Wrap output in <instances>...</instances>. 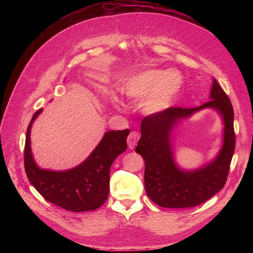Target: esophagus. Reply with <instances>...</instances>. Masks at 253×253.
<instances>
[{"mask_svg": "<svg viewBox=\"0 0 253 253\" xmlns=\"http://www.w3.org/2000/svg\"><path fill=\"white\" fill-rule=\"evenodd\" d=\"M140 138V134L136 131H132L127 139V143H128V147L130 149H134V147L137 145V142Z\"/></svg>", "mask_w": 253, "mask_h": 253, "instance_id": "1", "label": "esophagus"}]
</instances>
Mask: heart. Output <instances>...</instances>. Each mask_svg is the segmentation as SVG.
Wrapping results in <instances>:
<instances>
[{
  "instance_id": "b5f03b06",
  "label": "heart",
  "mask_w": 253,
  "mask_h": 253,
  "mask_svg": "<svg viewBox=\"0 0 253 253\" xmlns=\"http://www.w3.org/2000/svg\"><path fill=\"white\" fill-rule=\"evenodd\" d=\"M180 87L181 78L172 70H148L129 77L121 91L128 98L139 100L149 97L143 105L148 114L160 113L171 106Z\"/></svg>"
}]
</instances>
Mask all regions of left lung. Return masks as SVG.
I'll list each match as a JSON object with an SVG mask.
<instances>
[{
  "label": "left lung",
  "mask_w": 253,
  "mask_h": 253,
  "mask_svg": "<svg viewBox=\"0 0 253 253\" xmlns=\"http://www.w3.org/2000/svg\"><path fill=\"white\" fill-rule=\"evenodd\" d=\"M210 100L196 108L171 107L151 114L141 122V138L135 151L145 161L144 183L148 197L166 208L197 206L225 185L235 148L233 108L231 102L213 79ZM204 107H212L223 116L225 134L223 147L216 158L205 167L185 171L180 169L172 157L169 134L173 125Z\"/></svg>",
  "instance_id": "1"
}]
</instances>
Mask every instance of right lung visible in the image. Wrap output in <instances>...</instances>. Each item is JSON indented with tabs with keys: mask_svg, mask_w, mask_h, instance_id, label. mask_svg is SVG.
<instances>
[{
	"mask_svg": "<svg viewBox=\"0 0 253 253\" xmlns=\"http://www.w3.org/2000/svg\"><path fill=\"white\" fill-rule=\"evenodd\" d=\"M43 109L34 114L27 129L24 164L31 184L47 201L68 211L84 212L99 208L108 198L110 168L113 161L127 149L129 129L108 131L90 156L77 167L66 171L41 169L31 150L30 133L35 119Z\"/></svg>",
	"mask_w": 253,
	"mask_h": 253,
	"instance_id": "obj_1",
	"label": "right lung"
}]
</instances>
